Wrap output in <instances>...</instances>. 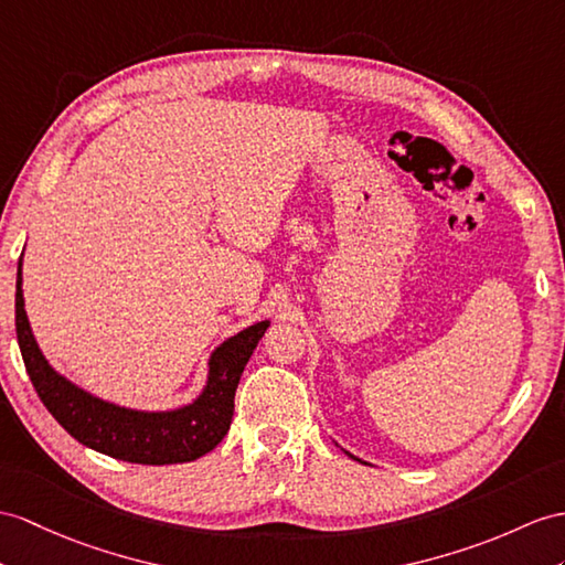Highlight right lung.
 Segmentation results:
<instances>
[{"label": "right lung", "instance_id": "right-lung-1", "mask_svg": "<svg viewBox=\"0 0 565 565\" xmlns=\"http://www.w3.org/2000/svg\"><path fill=\"white\" fill-rule=\"evenodd\" d=\"M270 321L249 326L211 356V374L194 403L174 412H139L98 401L60 376L38 350L23 309L21 260L17 275V338L25 371L40 401L78 444L109 458L139 465H174L196 460L223 441L242 371Z\"/></svg>", "mask_w": 565, "mask_h": 565}]
</instances>
